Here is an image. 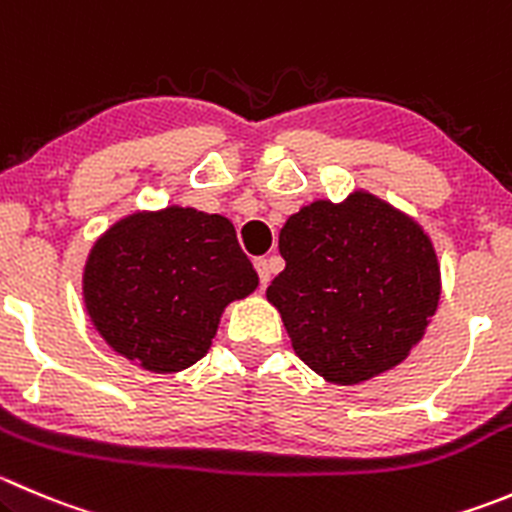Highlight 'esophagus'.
<instances>
[{"label":"esophagus","instance_id":"obj_1","mask_svg":"<svg viewBox=\"0 0 512 512\" xmlns=\"http://www.w3.org/2000/svg\"><path fill=\"white\" fill-rule=\"evenodd\" d=\"M255 270L260 275V285L265 287L270 282V260L267 257H255Z\"/></svg>","mask_w":512,"mask_h":512}]
</instances>
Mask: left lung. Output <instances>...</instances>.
<instances>
[{"label":"left lung","instance_id":"8db88e82","mask_svg":"<svg viewBox=\"0 0 512 512\" xmlns=\"http://www.w3.org/2000/svg\"><path fill=\"white\" fill-rule=\"evenodd\" d=\"M285 270L267 287L292 350L332 385L393 370L423 340L440 302L433 240L365 190L315 200L280 230Z\"/></svg>","mask_w":512,"mask_h":512}]
</instances>
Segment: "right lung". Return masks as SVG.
Returning a JSON list of instances; mask_svg holds the SVG:
<instances>
[{
	"label": "right lung",
	"mask_w": 512,
	"mask_h": 512,
	"mask_svg": "<svg viewBox=\"0 0 512 512\" xmlns=\"http://www.w3.org/2000/svg\"><path fill=\"white\" fill-rule=\"evenodd\" d=\"M257 282L227 217L170 205L132 212L94 242L82 297L117 355L167 375L207 355L225 307Z\"/></svg>",
	"instance_id": "1"
}]
</instances>
